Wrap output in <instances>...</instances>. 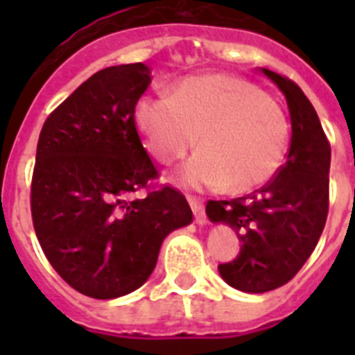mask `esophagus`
<instances>
[{
	"mask_svg": "<svg viewBox=\"0 0 355 355\" xmlns=\"http://www.w3.org/2000/svg\"><path fill=\"white\" fill-rule=\"evenodd\" d=\"M188 202L192 206L193 216H196V222L199 225L206 224V211H205V202L199 199V197H192L188 196Z\"/></svg>",
	"mask_w": 355,
	"mask_h": 355,
	"instance_id": "esophagus-1",
	"label": "esophagus"
}]
</instances>
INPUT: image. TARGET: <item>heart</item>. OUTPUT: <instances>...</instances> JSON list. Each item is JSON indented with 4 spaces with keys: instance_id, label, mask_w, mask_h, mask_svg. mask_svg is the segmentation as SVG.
Wrapping results in <instances>:
<instances>
[{
    "instance_id": "obj_1",
    "label": "heart",
    "mask_w": 355,
    "mask_h": 355,
    "mask_svg": "<svg viewBox=\"0 0 355 355\" xmlns=\"http://www.w3.org/2000/svg\"><path fill=\"white\" fill-rule=\"evenodd\" d=\"M135 122L150 155L174 163L196 146L187 167L190 184L247 193L283 167L290 122L259 87L229 74L184 78L172 94H146L135 105Z\"/></svg>"
}]
</instances>
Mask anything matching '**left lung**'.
I'll return each mask as SVG.
<instances>
[{
	"mask_svg": "<svg viewBox=\"0 0 355 355\" xmlns=\"http://www.w3.org/2000/svg\"><path fill=\"white\" fill-rule=\"evenodd\" d=\"M284 94L291 117L288 158L259 190L231 200H208L209 220L236 231L238 258L218 265L229 286L265 293L295 277L318 243L329 211L331 144L315 108L290 78L263 69Z\"/></svg>",
	"mask_w": 355,
	"mask_h": 355,
	"instance_id": "8db88e82",
	"label": "left lung"
}]
</instances>
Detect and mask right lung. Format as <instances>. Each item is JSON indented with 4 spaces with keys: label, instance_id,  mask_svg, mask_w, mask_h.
Here are the masks:
<instances>
[{
    "label": "right lung",
    "instance_id": "1",
    "mask_svg": "<svg viewBox=\"0 0 355 355\" xmlns=\"http://www.w3.org/2000/svg\"><path fill=\"white\" fill-rule=\"evenodd\" d=\"M150 83L144 64L96 72L53 110L37 144L31 218L44 254L69 286L117 299L146 283L168 233L192 222L183 193L158 178L135 124Z\"/></svg>",
    "mask_w": 355,
    "mask_h": 355
}]
</instances>
